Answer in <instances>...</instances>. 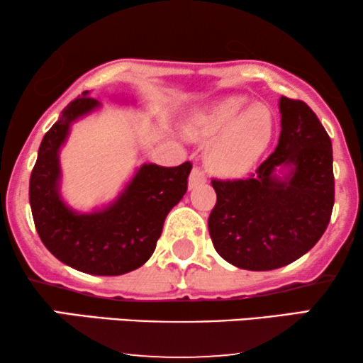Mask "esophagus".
Returning a JSON list of instances; mask_svg holds the SVG:
<instances>
[{
  "mask_svg": "<svg viewBox=\"0 0 363 363\" xmlns=\"http://www.w3.org/2000/svg\"><path fill=\"white\" fill-rule=\"evenodd\" d=\"M205 182H206L205 172H203L200 167H195L191 170V173H190V178H188V188H190V190H193V188L203 185V183H205Z\"/></svg>",
  "mask_w": 363,
  "mask_h": 363,
  "instance_id": "34e87169",
  "label": "esophagus"
}]
</instances>
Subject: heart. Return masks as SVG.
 <instances>
[{
  "instance_id": "1",
  "label": "heart",
  "mask_w": 363,
  "mask_h": 363,
  "mask_svg": "<svg viewBox=\"0 0 363 363\" xmlns=\"http://www.w3.org/2000/svg\"><path fill=\"white\" fill-rule=\"evenodd\" d=\"M190 138H214L206 152L211 172L238 177L250 170L272 137V116L262 104L231 96L198 112L186 123Z\"/></svg>"
}]
</instances>
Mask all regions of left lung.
I'll return each instance as SVG.
<instances>
[{"mask_svg":"<svg viewBox=\"0 0 363 363\" xmlns=\"http://www.w3.org/2000/svg\"><path fill=\"white\" fill-rule=\"evenodd\" d=\"M279 111V143L256 172L245 180H211L213 246L247 271L277 269L304 256L324 235L334 208L329 133L306 102L282 96Z\"/></svg>","mask_w":363,"mask_h":363,"instance_id":"obj_1","label":"left lung"}]
</instances>
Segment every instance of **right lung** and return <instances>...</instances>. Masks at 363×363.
Instances as JSON below:
<instances>
[{"mask_svg": "<svg viewBox=\"0 0 363 363\" xmlns=\"http://www.w3.org/2000/svg\"><path fill=\"white\" fill-rule=\"evenodd\" d=\"M101 107L82 92L44 135L29 178V203L43 245L64 264L96 276H121L150 259L163 221L188 188L191 163L158 167L143 163L117 200L104 210L77 213L59 193V148L71 123Z\"/></svg>", "mask_w": 363, "mask_h": 363, "instance_id": "add662e5", "label": "right lung"}]
</instances>
